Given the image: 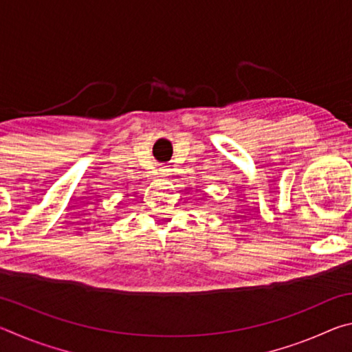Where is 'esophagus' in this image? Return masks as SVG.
Returning a JSON list of instances; mask_svg holds the SVG:
<instances>
[{
  "label": "esophagus",
  "instance_id": "esophagus-1",
  "mask_svg": "<svg viewBox=\"0 0 352 352\" xmlns=\"http://www.w3.org/2000/svg\"><path fill=\"white\" fill-rule=\"evenodd\" d=\"M158 174L162 177H169L170 175V169L166 168V166H162V168L158 169Z\"/></svg>",
  "mask_w": 352,
  "mask_h": 352
}]
</instances>
